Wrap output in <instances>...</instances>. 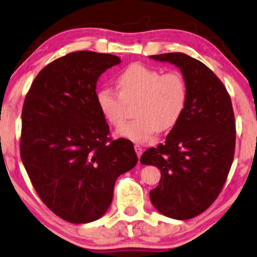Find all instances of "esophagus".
I'll use <instances>...</instances> for the list:
<instances>
[{
    "instance_id": "1",
    "label": "esophagus",
    "mask_w": 257,
    "mask_h": 257,
    "mask_svg": "<svg viewBox=\"0 0 257 257\" xmlns=\"http://www.w3.org/2000/svg\"><path fill=\"white\" fill-rule=\"evenodd\" d=\"M135 151H136V154H137L138 158L142 156V154H143V148H142V146H139L138 144H136V145H135Z\"/></svg>"
}]
</instances>
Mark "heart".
Segmentation results:
<instances>
[{
    "label": "heart",
    "instance_id": "heart-1",
    "mask_svg": "<svg viewBox=\"0 0 257 257\" xmlns=\"http://www.w3.org/2000/svg\"><path fill=\"white\" fill-rule=\"evenodd\" d=\"M119 93L111 87L96 92V104L102 115L113 127L124 120L125 103L137 101L136 119L124 123L116 135L134 143L146 144L158 130L173 127L183 113L188 87L176 71H162L141 63L125 67L116 77Z\"/></svg>",
    "mask_w": 257,
    "mask_h": 257
}]
</instances>
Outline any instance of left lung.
I'll return each instance as SVG.
<instances>
[{"label":"left lung","instance_id":"obj_1","mask_svg":"<svg viewBox=\"0 0 257 257\" xmlns=\"http://www.w3.org/2000/svg\"><path fill=\"white\" fill-rule=\"evenodd\" d=\"M149 57L179 67L188 87L183 113L165 144L141 157L142 164L161 171L160 183L149 192L154 207L185 220L211 206L225 184L235 153L234 111L221 81L198 59L183 53Z\"/></svg>","mask_w":257,"mask_h":257}]
</instances>
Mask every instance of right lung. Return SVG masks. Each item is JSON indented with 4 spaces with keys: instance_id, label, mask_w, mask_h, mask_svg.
Returning a JSON list of instances; mask_svg holds the SVG:
<instances>
[{
    "instance_id": "add662e5",
    "label": "right lung",
    "mask_w": 257,
    "mask_h": 257,
    "mask_svg": "<svg viewBox=\"0 0 257 257\" xmlns=\"http://www.w3.org/2000/svg\"><path fill=\"white\" fill-rule=\"evenodd\" d=\"M120 63L111 54H67L41 69L23 103L22 163L43 202L68 222L103 216L118 176L137 164L132 142L108 137L96 104L97 80Z\"/></svg>"
}]
</instances>
